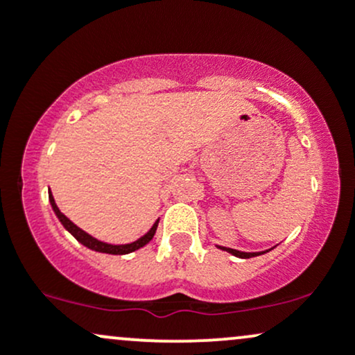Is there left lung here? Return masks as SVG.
Instances as JSON below:
<instances>
[{
  "instance_id": "8db88e82",
  "label": "left lung",
  "mask_w": 355,
  "mask_h": 355,
  "mask_svg": "<svg viewBox=\"0 0 355 355\" xmlns=\"http://www.w3.org/2000/svg\"><path fill=\"white\" fill-rule=\"evenodd\" d=\"M217 247L220 248V250H225L232 255L239 257V259H250V257L262 255V254H266V252H268V250H266V252H240V250H235V248H229V247H222V245H217Z\"/></svg>"
}]
</instances>
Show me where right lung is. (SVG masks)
<instances>
[{"label":"right lung","mask_w":355,"mask_h":355,"mask_svg":"<svg viewBox=\"0 0 355 355\" xmlns=\"http://www.w3.org/2000/svg\"><path fill=\"white\" fill-rule=\"evenodd\" d=\"M48 198H50V203H51V209L53 211H55V215L58 217V220L61 222V225L64 227L70 234L75 237L78 242L81 243V245H85L87 248H89V250H95V252H101V254H112V255H125V254H130V252H135L138 250V248L145 247L146 243L150 242V240L153 239L155 232H157V227H158V222H160V218L157 220V222L153 223L152 229H150L146 234L144 235V237H140L138 240H135V242L132 243H125V245H112V243H107V242H101V240L92 237V235L87 234L85 230H81L80 227H76L75 223L71 222L70 218L67 217V215H63L58 209V205L55 203V198H53L51 191H48Z\"/></svg>","instance_id":"1"}]
</instances>
